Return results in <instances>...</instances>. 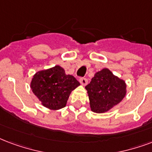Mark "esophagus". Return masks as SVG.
<instances>
[{"mask_svg": "<svg viewBox=\"0 0 152 152\" xmlns=\"http://www.w3.org/2000/svg\"><path fill=\"white\" fill-rule=\"evenodd\" d=\"M80 84H82V85L85 86V85L88 84V80H87L85 77H81V78L80 79Z\"/></svg>", "mask_w": 152, "mask_h": 152, "instance_id": "obj_1", "label": "esophagus"}]
</instances>
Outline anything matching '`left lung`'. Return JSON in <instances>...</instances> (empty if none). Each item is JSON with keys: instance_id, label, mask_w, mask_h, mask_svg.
<instances>
[{"instance_id": "obj_1", "label": "left lung", "mask_w": 152, "mask_h": 152, "mask_svg": "<svg viewBox=\"0 0 152 152\" xmlns=\"http://www.w3.org/2000/svg\"><path fill=\"white\" fill-rule=\"evenodd\" d=\"M85 88L88 93L91 111L96 113L107 112L126 95L124 81L114 76L107 68L95 74Z\"/></svg>"}]
</instances>
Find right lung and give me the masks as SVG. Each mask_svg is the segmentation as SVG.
I'll return each mask as SVG.
<instances>
[{
    "mask_svg": "<svg viewBox=\"0 0 152 152\" xmlns=\"http://www.w3.org/2000/svg\"><path fill=\"white\" fill-rule=\"evenodd\" d=\"M80 85L73 76L66 75L61 66L40 71L35 74L31 88L45 107L57 110L65 107L72 91Z\"/></svg>",
    "mask_w": 152,
    "mask_h": 152,
    "instance_id": "add662e5",
    "label": "right lung"
}]
</instances>
